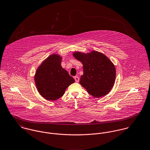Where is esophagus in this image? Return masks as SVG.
<instances>
[{
  "label": "esophagus",
  "mask_w": 150,
  "mask_h": 150,
  "mask_svg": "<svg viewBox=\"0 0 150 150\" xmlns=\"http://www.w3.org/2000/svg\"><path fill=\"white\" fill-rule=\"evenodd\" d=\"M74 79H75V81L76 82H78L79 81V78L78 76H75Z\"/></svg>",
  "instance_id": "esophagus-1"
}]
</instances>
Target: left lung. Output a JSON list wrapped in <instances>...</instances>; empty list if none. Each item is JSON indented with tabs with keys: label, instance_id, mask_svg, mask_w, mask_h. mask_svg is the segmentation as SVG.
Instances as JSON below:
<instances>
[{
	"label": "left lung",
	"instance_id": "8db88e82",
	"mask_svg": "<svg viewBox=\"0 0 150 150\" xmlns=\"http://www.w3.org/2000/svg\"><path fill=\"white\" fill-rule=\"evenodd\" d=\"M73 56L83 64L79 83L87 91L96 98L108 94L116 79V68L109 58L95 50L88 53L76 52Z\"/></svg>",
	"mask_w": 150,
	"mask_h": 150
}]
</instances>
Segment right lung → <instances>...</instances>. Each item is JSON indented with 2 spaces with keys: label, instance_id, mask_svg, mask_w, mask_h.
Segmentation results:
<instances>
[{
  "label": "right lung",
  "instance_id": "1",
  "mask_svg": "<svg viewBox=\"0 0 150 150\" xmlns=\"http://www.w3.org/2000/svg\"><path fill=\"white\" fill-rule=\"evenodd\" d=\"M62 58L52 54L38 67L34 81L38 91L45 99L55 100L63 96L75 80L61 66Z\"/></svg>",
  "mask_w": 150,
  "mask_h": 150
}]
</instances>
